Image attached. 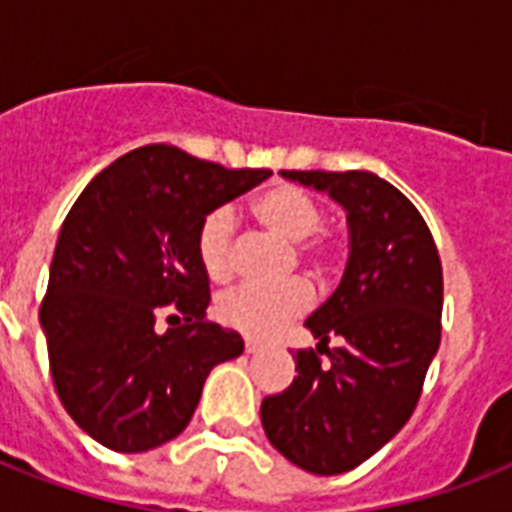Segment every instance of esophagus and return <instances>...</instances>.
Masks as SVG:
<instances>
[{
  "label": "esophagus",
  "mask_w": 512,
  "mask_h": 512,
  "mask_svg": "<svg viewBox=\"0 0 512 512\" xmlns=\"http://www.w3.org/2000/svg\"><path fill=\"white\" fill-rule=\"evenodd\" d=\"M244 350H247V353H257V350H263V342L255 340V337H247V340H244Z\"/></svg>",
  "instance_id": "obj_1"
}]
</instances>
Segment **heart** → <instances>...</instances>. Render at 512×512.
Wrapping results in <instances>:
<instances>
[{
  "label": "heart",
  "mask_w": 512,
  "mask_h": 512,
  "mask_svg": "<svg viewBox=\"0 0 512 512\" xmlns=\"http://www.w3.org/2000/svg\"><path fill=\"white\" fill-rule=\"evenodd\" d=\"M252 217L279 239L295 244V257L300 263L311 265L313 273L324 276L335 265L337 244L321 228L324 209L303 188L289 183L273 185L252 201ZM196 252L209 279H231L236 268V244H233V215L228 209H215L201 220ZM311 300V287L300 279L284 281L276 287L241 284L217 300L215 311L225 327L249 337H271L284 324L303 316L311 308Z\"/></svg>",
  "instance_id": "heart-1"
}]
</instances>
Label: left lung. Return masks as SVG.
I'll list each match as a JSON object with an SVG mask.
<instances>
[{"label":"left lung","mask_w":512,"mask_h":512,"mask_svg":"<svg viewBox=\"0 0 512 512\" xmlns=\"http://www.w3.org/2000/svg\"><path fill=\"white\" fill-rule=\"evenodd\" d=\"M281 175L345 209L350 252L332 297L305 321L330 364L320 366V352L297 350V377L263 398L260 420L297 468L337 476L369 460L412 417L441 342L444 276L428 225L388 180L364 170Z\"/></svg>","instance_id":"obj_1"}]
</instances>
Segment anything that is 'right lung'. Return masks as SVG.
<instances>
[{"label": "right lung", "mask_w": 512, "mask_h": 512, "mask_svg": "<svg viewBox=\"0 0 512 512\" xmlns=\"http://www.w3.org/2000/svg\"><path fill=\"white\" fill-rule=\"evenodd\" d=\"M271 175L225 170L175 146L135 148L92 177L63 220L39 308L71 420L114 452L180 436L207 374L241 356L239 332L207 321L201 220ZM171 313V329L155 321Z\"/></svg>", "instance_id": "obj_1"}]
</instances>
